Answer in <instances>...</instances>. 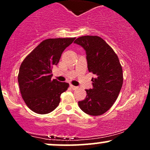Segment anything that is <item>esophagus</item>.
Instances as JSON below:
<instances>
[{
	"label": "esophagus",
	"mask_w": 150,
	"mask_h": 150,
	"mask_svg": "<svg viewBox=\"0 0 150 150\" xmlns=\"http://www.w3.org/2000/svg\"><path fill=\"white\" fill-rule=\"evenodd\" d=\"M70 87H71L73 90H76V89H78V87H76V86H74L73 85H70Z\"/></svg>",
	"instance_id": "obj_1"
}]
</instances>
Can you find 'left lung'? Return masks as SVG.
<instances>
[{"mask_svg": "<svg viewBox=\"0 0 150 150\" xmlns=\"http://www.w3.org/2000/svg\"><path fill=\"white\" fill-rule=\"evenodd\" d=\"M74 43L85 50L88 70L95 75L92 79V88L85 89V99L78 101V105L87 114L100 116L118 97L123 81L121 65L112 48L98 36H82Z\"/></svg>", "mask_w": 150, "mask_h": 150, "instance_id": "8db88e82", "label": "left lung"}]
</instances>
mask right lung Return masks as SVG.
<instances>
[{"label":"right lung","mask_w":150,"mask_h":150,"mask_svg":"<svg viewBox=\"0 0 150 150\" xmlns=\"http://www.w3.org/2000/svg\"><path fill=\"white\" fill-rule=\"evenodd\" d=\"M75 38L44 40L22 61L18 74L22 97L34 112L46 114L59 104L61 94L69 87L53 76L52 68L58 63L63 51Z\"/></svg>","instance_id":"obj_1"}]
</instances>
